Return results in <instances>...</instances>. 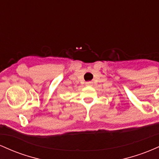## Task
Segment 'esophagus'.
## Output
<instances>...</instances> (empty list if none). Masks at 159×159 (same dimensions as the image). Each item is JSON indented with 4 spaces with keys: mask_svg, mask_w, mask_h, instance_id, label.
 <instances>
[{
    "mask_svg": "<svg viewBox=\"0 0 159 159\" xmlns=\"http://www.w3.org/2000/svg\"><path fill=\"white\" fill-rule=\"evenodd\" d=\"M86 85H92V82H87Z\"/></svg>",
    "mask_w": 159,
    "mask_h": 159,
    "instance_id": "esophagus-1",
    "label": "esophagus"
}]
</instances>
